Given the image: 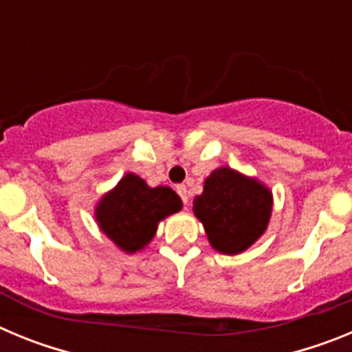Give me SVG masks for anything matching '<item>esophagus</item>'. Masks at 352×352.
<instances>
[{"mask_svg":"<svg viewBox=\"0 0 352 352\" xmlns=\"http://www.w3.org/2000/svg\"><path fill=\"white\" fill-rule=\"evenodd\" d=\"M176 192H178L179 197H182L183 204H188V192H186V186L185 185H178V186H176Z\"/></svg>","mask_w":352,"mask_h":352,"instance_id":"obj_1","label":"esophagus"}]
</instances>
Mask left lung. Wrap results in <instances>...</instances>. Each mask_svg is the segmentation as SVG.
Returning a JSON list of instances; mask_svg holds the SVG:
<instances>
[{
	"instance_id": "left-lung-1",
	"label": "left lung",
	"mask_w": 352,
	"mask_h": 352,
	"mask_svg": "<svg viewBox=\"0 0 352 352\" xmlns=\"http://www.w3.org/2000/svg\"><path fill=\"white\" fill-rule=\"evenodd\" d=\"M273 195L266 185L231 167L214 169L194 199V214L204 226L211 247L226 256L247 250L264 234Z\"/></svg>"
}]
</instances>
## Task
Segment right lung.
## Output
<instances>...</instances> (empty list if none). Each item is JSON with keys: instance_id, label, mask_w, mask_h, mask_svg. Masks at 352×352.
Returning a JSON list of instances; mask_svg holds the SVG:
<instances>
[{"instance_id": "obj_1", "label": "right lung", "mask_w": 352, "mask_h": 352, "mask_svg": "<svg viewBox=\"0 0 352 352\" xmlns=\"http://www.w3.org/2000/svg\"><path fill=\"white\" fill-rule=\"evenodd\" d=\"M182 208V199L173 188H151L138 174L129 173L96 204L95 219L118 248L133 254L153 239L160 220Z\"/></svg>"}]
</instances>
